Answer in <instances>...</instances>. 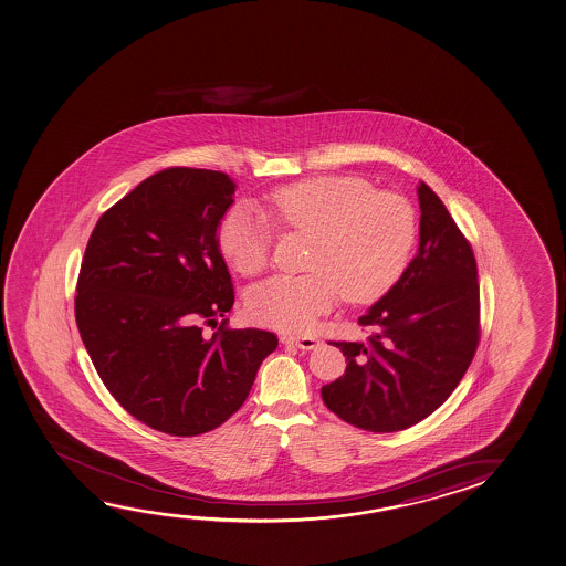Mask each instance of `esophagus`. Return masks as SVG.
<instances>
[{"label": "esophagus", "mask_w": 566, "mask_h": 566, "mask_svg": "<svg viewBox=\"0 0 566 566\" xmlns=\"http://www.w3.org/2000/svg\"><path fill=\"white\" fill-rule=\"evenodd\" d=\"M280 340H282L284 345H296V347L302 348V350H314V348L322 345V340L317 339V337H312V335H302V337H296V335H282Z\"/></svg>", "instance_id": "esophagus-1"}]
</instances>
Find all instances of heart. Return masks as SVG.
Returning a JSON list of instances; mask_svg holds the SVG:
<instances>
[{"label":"heart","instance_id":"obj_1","mask_svg":"<svg viewBox=\"0 0 566 566\" xmlns=\"http://www.w3.org/2000/svg\"><path fill=\"white\" fill-rule=\"evenodd\" d=\"M312 235L302 276H272L251 287L252 319L304 333L343 296L366 304L384 296L408 266L418 235L416 209L396 191L358 176H317L270 191L262 211L237 206L219 227V244L243 276L266 269L274 229Z\"/></svg>","mask_w":566,"mask_h":566}]
</instances>
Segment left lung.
Masks as SVG:
<instances>
[{"label":"left lung","mask_w":566,"mask_h":566,"mask_svg":"<svg viewBox=\"0 0 566 566\" xmlns=\"http://www.w3.org/2000/svg\"><path fill=\"white\" fill-rule=\"evenodd\" d=\"M419 249L400 280L358 323L373 333L333 343L347 370L325 384V406L350 426L391 433L431 416L459 386L480 339L476 259L451 213L418 186Z\"/></svg>","instance_id":"obj_1"}]
</instances>
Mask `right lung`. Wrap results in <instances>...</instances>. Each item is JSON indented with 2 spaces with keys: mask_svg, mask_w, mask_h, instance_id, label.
<instances>
[{
  "mask_svg": "<svg viewBox=\"0 0 566 566\" xmlns=\"http://www.w3.org/2000/svg\"><path fill=\"white\" fill-rule=\"evenodd\" d=\"M235 182L218 170L166 168L99 218L80 266V337L115 400L176 437L208 433L243 406L270 331L231 329V274L218 229ZM203 324H219L211 336Z\"/></svg>",
  "mask_w": 566,
  "mask_h": 566,
  "instance_id": "add662e5",
  "label": "right lung"
}]
</instances>
